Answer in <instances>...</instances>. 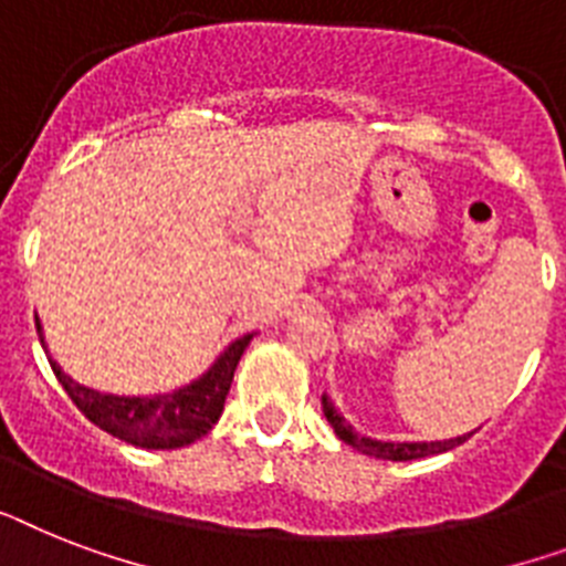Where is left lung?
Here are the masks:
<instances>
[{
    "instance_id": "obj_1",
    "label": "left lung",
    "mask_w": 566,
    "mask_h": 566,
    "mask_svg": "<svg viewBox=\"0 0 566 566\" xmlns=\"http://www.w3.org/2000/svg\"><path fill=\"white\" fill-rule=\"evenodd\" d=\"M323 412L328 418V424L334 427V433L343 439L346 444H352L355 450L366 453V457L375 459H389V462H410V459H424L436 457V453H444V450L457 448V444L468 442V436H457V439H444V442H380V439H371V436H360L355 427L348 424L343 412L331 403L328 395L323 392Z\"/></svg>"
}]
</instances>
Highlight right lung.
Wrapping results in <instances>:
<instances>
[{
	"label": "right lung",
	"mask_w": 566,
	"mask_h": 566,
	"mask_svg": "<svg viewBox=\"0 0 566 566\" xmlns=\"http://www.w3.org/2000/svg\"><path fill=\"white\" fill-rule=\"evenodd\" d=\"M36 334H40V343H43L45 357L52 363V371L57 375L60 387L66 389L77 410L84 412L92 424L107 430L109 436L148 450L186 448V444L203 439L211 427L218 424L223 401H227L232 378H235L238 360H241L243 348L250 346L252 339V334H243L235 343H229L200 378L186 384V387L174 389V392L109 395L77 384L60 369L57 360L49 355L40 319H36Z\"/></svg>",
	"instance_id": "add662e5"
}]
</instances>
